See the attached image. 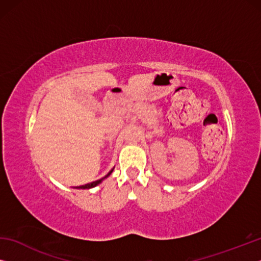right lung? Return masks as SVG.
<instances>
[{"mask_svg": "<svg viewBox=\"0 0 261 261\" xmlns=\"http://www.w3.org/2000/svg\"><path fill=\"white\" fill-rule=\"evenodd\" d=\"M113 170H114V168L112 170L109 171V173L105 176L103 178H101V179H98V180H95V182H92V183H88V184H85V185H82V187H78V189H91V188H94V187H96V185L98 184H100L101 182H102V180L105 179V178H107L108 176L113 173Z\"/></svg>", "mask_w": 261, "mask_h": 261, "instance_id": "right-lung-1", "label": "right lung"}]
</instances>
